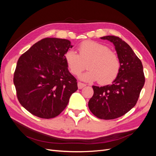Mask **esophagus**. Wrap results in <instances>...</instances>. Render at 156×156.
I'll use <instances>...</instances> for the list:
<instances>
[{
  "label": "esophagus",
  "mask_w": 156,
  "mask_h": 156,
  "mask_svg": "<svg viewBox=\"0 0 156 156\" xmlns=\"http://www.w3.org/2000/svg\"><path fill=\"white\" fill-rule=\"evenodd\" d=\"M77 86H78V88L79 89H82L83 87H84L86 86V84H84V83H82L81 82H78Z\"/></svg>",
  "instance_id": "esophagus-1"
}]
</instances>
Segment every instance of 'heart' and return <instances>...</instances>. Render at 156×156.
<instances>
[{
    "mask_svg": "<svg viewBox=\"0 0 156 156\" xmlns=\"http://www.w3.org/2000/svg\"><path fill=\"white\" fill-rule=\"evenodd\" d=\"M79 54L73 50L65 53L64 58L71 73L79 75L88 62V71L80 76L85 82L98 81L101 84L112 83L119 75L120 62L107 46L94 41H84L78 47Z\"/></svg>",
    "mask_w": 156,
    "mask_h": 156,
    "instance_id": "b5f03b06",
    "label": "heart"
}]
</instances>
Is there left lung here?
I'll return each instance as SVG.
<instances>
[{
	"label": "left lung",
	"instance_id": "obj_1",
	"mask_svg": "<svg viewBox=\"0 0 156 156\" xmlns=\"http://www.w3.org/2000/svg\"><path fill=\"white\" fill-rule=\"evenodd\" d=\"M100 38L114 44L120 69L111 85L92 86L94 95L88 101V107L99 119L112 120L124 115L136 105L145 77L142 62L126 42L115 36Z\"/></svg>",
	"mask_w": 156,
	"mask_h": 156
}]
</instances>
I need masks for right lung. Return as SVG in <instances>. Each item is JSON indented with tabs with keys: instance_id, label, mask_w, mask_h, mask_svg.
Here are the masks:
<instances>
[{
	"instance_id": "add662e5",
	"label": "right lung",
	"mask_w": 156,
	"mask_h": 156,
	"mask_svg": "<svg viewBox=\"0 0 156 156\" xmlns=\"http://www.w3.org/2000/svg\"><path fill=\"white\" fill-rule=\"evenodd\" d=\"M72 47L68 40L46 37L19 58L13 83L19 101L33 115L45 119L57 116L77 90V79L64 58Z\"/></svg>"
}]
</instances>
